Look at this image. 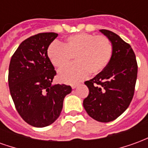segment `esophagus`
<instances>
[{"mask_svg": "<svg viewBox=\"0 0 148 148\" xmlns=\"http://www.w3.org/2000/svg\"><path fill=\"white\" fill-rule=\"evenodd\" d=\"M77 86V84H72V85H71L72 89H75V88H76Z\"/></svg>", "mask_w": 148, "mask_h": 148, "instance_id": "34e87169", "label": "esophagus"}]
</instances>
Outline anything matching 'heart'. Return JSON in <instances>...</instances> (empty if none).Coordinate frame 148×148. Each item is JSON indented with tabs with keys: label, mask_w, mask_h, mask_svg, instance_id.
<instances>
[{
	"label": "heart",
	"mask_w": 148,
	"mask_h": 148,
	"mask_svg": "<svg viewBox=\"0 0 148 148\" xmlns=\"http://www.w3.org/2000/svg\"><path fill=\"white\" fill-rule=\"evenodd\" d=\"M112 45L107 37L89 33H77L66 38L63 44L52 42L47 56L53 66L62 68L74 57L75 63L58 72V79L66 83H75L89 75L97 74L109 65L112 56Z\"/></svg>",
	"instance_id": "b5f03b06"
}]
</instances>
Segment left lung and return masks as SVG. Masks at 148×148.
I'll return each mask as SVG.
<instances>
[{"instance_id":"1","label":"left lung","mask_w":148,"mask_h":148,"mask_svg":"<svg viewBox=\"0 0 148 148\" xmlns=\"http://www.w3.org/2000/svg\"><path fill=\"white\" fill-rule=\"evenodd\" d=\"M100 32L111 41L112 56L104 71L85 82L90 92L84 99L83 106L90 117L106 123L120 116L130 105L138 66L135 53L128 43L111 31Z\"/></svg>"}]
</instances>
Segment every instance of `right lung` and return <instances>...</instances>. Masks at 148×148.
Wrapping results in <instances>:
<instances>
[{
	"instance_id": "add662e5",
	"label": "right lung",
	"mask_w": 148,
	"mask_h": 148,
	"mask_svg": "<svg viewBox=\"0 0 148 148\" xmlns=\"http://www.w3.org/2000/svg\"><path fill=\"white\" fill-rule=\"evenodd\" d=\"M58 36L54 32L35 35L21 42L12 56L8 86L18 113L33 127L54 123L61 113L64 97L71 87L52 85L56 74L47 48Z\"/></svg>"
}]
</instances>
